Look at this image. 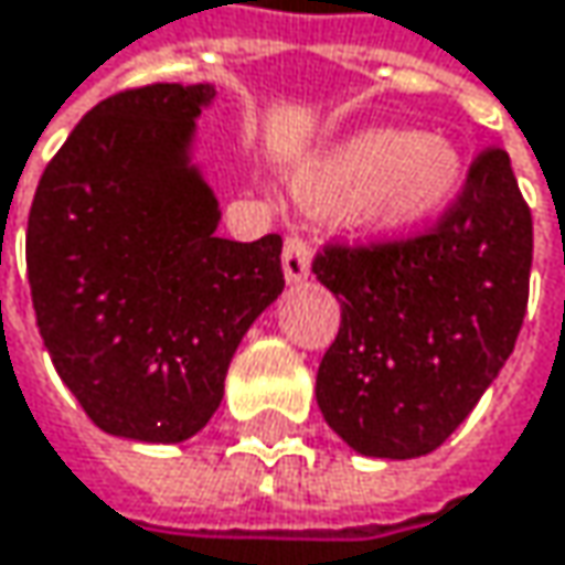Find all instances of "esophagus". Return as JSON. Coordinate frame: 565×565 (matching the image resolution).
Segmentation results:
<instances>
[{"mask_svg":"<svg viewBox=\"0 0 565 565\" xmlns=\"http://www.w3.org/2000/svg\"><path fill=\"white\" fill-rule=\"evenodd\" d=\"M284 278L290 284H300L310 278V246L297 233H290L287 243H284Z\"/></svg>","mask_w":565,"mask_h":565,"instance_id":"esophagus-1","label":"esophagus"}]
</instances>
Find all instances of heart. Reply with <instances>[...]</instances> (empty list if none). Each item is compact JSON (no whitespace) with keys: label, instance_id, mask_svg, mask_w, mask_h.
Returning <instances> with one entry per match:
<instances>
[{"label":"heart","instance_id":"obj_1","mask_svg":"<svg viewBox=\"0 0 565 565\" xmlns=\"http://www.w3.org/2000/svg\"><path fill=\"white\" fill-rule=\"evenodd\" d=\"M460 184L463 162L448 140L367 130L313 159L294 188L316 211L351 207L374 230H406L445 211Z\"/></svg>","mask_w":565,"mask_h":565}]
</instances>
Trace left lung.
I'll use <instances>...</instances> for the list:
<instances>
[{
	"label": "left lung",
	"mask_w": 565,
	"mask_h": 565,
	"mask_svg": "<svg viewBox=\"0 0 565 565\" xmlns=\"http://www.w3.org/2000/svg\"><path fill=\"white\" fill-rule=\"evenodd\" d=\"M534 223L509 152L486 150L413 236L326 243L313 275L342 303L316 403L364 457L441 448L509 361L527 310Z\"/></svg>",
	"instance_id": "obj_1"
}]
</instances>
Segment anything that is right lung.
Segmentation results:
<instances>
[{
    "mask_svg": "<svg viewBox=\"0 0 565 565\" xmlns=\"http://www.w3.org/2000/svg\"><path fill=\"white\" fill-rule=\"evenodd\" d=\"M214 85L152 83L98 102L28 214V284L60 381L108 435L179 445L223 399L246 329L284 290L281 236H216L188 166Z\"/></svg>",
    "mask_w": 565,
    "mask_h": 565,
    "instance_id": "add662e5",
    "label": "right lung"
}]
</instances>
